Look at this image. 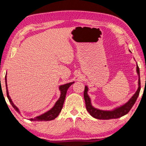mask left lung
Here are the masks:
<instances>
[{
    "mask_svg": "<svg viewBox=\"0 0 146 146\" xmlns=\"http://www.w3.org/2000/svg\"><path fill=\"white\" fill-rule=\"evenodd\" d=\"M137 71L139 76L138 78V88L137 91H136L135 95L131 98V99L128 101L125 104L120 106V107L116 108L115 110L113 111H103L100 110L98 109L93 108L91 104L90 98L89 97L88 95V88L87 86H85L84 92V97L86 107L89 113L93 117L97 118V119H102V120H110L113 119V118H120L122 116L127 114L129 113L131 109L132 108L133 105L137 100V98L139 95L140 91V70L138 65L137 66Z\"/></svg>",
    "mask_w": 146,
    "mask_h": 146,
    "instance_id": "obj_1",
    "label": "left lung"
}]
</instances>
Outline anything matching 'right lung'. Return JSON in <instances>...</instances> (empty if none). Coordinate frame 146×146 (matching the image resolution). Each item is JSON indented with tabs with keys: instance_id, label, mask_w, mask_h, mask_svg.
<instances>
[{
	"instance_id": "add662e5",
	"label": "right lung",
	"mask_w": 146,
	"mask_h": 146,
	"mask_svg": "<svg viewBox=\"0 0 146 146\" xmlns=\"http://www.w3.org/2000/svg\"><path fill=\"white\" fill-rule=\"evenodd\" d=\"M5 80H6L7 97H8L9 102H10L11 106H13V108L15 109V110L17 112L20 113L19 109L13 104V102H12L10 97H9V96L8 88H7V84H6V75L5 76ZM74 82H70L68 84H66L64 85L60 86V88H59V90H60L61 91L60 97L59 98V99L56 101V102L55 103V106H53V108L51 109V110L48 111V112L44 113V114L40 116H38V117L36 118H31V119L29 120L31 121H49V120L55 119L56 117H57L58 115H59V113H60V112L61 111L62 109L64 100H65L66 95V93H67L68 88H70V86Z\"/></svg>"
}]
</instances>
